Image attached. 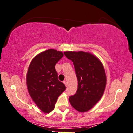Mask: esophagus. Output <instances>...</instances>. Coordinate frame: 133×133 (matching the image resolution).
<instances>
[{"label":"esophagus","instance_id":"obj_1","mask_svg":"<svg viewBox=\"0 0 133 133\" xmlns=\"http://www.w3.org/2000/svg\"><path fill=\"white\" fill-rule=\"evenodd\" d=\"M63 83L64 85H65V86H68V82H67V81H65V80H64V81H63Z\"/></svg>","mask_w":133,"mask_h":133}]
</instances>
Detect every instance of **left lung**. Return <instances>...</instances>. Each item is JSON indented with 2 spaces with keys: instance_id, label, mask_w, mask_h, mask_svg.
<instances>
[{
  "instance_id": "left-lung-1",
  "label": "left lung",
  "mask_w": 133,
  "mask_h": 133,
  "mask_svg": "<svg viewBox=\"0 0 133 133\" xmlns=\"http://www.w3.org/2000/svg\"><path fill=\"white\" fill-rule=\"evenodd\" d=\"M64 54L74 65L78 88L69 96L72 106L79 112H87L101 98L106 85V75L102 63L91 53L65 51Z\"/></svg>"
}]
</instances>
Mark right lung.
I'll use <instances>...</instances> for the list:
<instances>
[{"mask_svg": "<svg viewBox=\"0 0 133 133\" xmlns=\"http://www.w3.org/2000/svg\"><path fill=\"white\" fill-rule=\"evenodd\" d=\"M63 53L50 49L33 59L27 74V86L29 93L36 105L45 113L55 108L59 95L66 89L58 80L55 65L63 58Z\"/></svg>", "mask_w": 133, "mask_h": 133, "instance_id": "right-lung-1", "label": "right lung"}]
</instances>
